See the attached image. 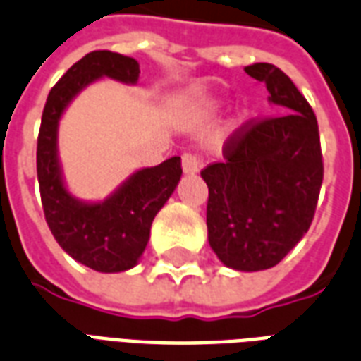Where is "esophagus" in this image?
Segmentation results:
<instances>
[{"instance_id": "esophagus-1", "label": "esophagus", "mask_w": 361, "mask_h": 361, "mask_svg": "<svg viewBox=\"0 0 361 361\" xmlns=\"http://www.w3.org/2000/svg\"><path fill=\"white\" fill-rule=\"evenodd\" d=\"M202 166V162L197 155H192V153H185V155L181 157V169L185 174H197Z\"/></svg>"}]
</instances>
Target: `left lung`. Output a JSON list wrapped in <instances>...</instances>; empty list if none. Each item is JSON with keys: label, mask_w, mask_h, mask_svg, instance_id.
I'll list each match as a JSON object with an SVG mask.
<instances>
[{"label": "left lung", "mask_w": 361, "mask_h": 361, "mask_svg": "<svg viewBox=\"0 0 361 361\" xmlns=\"http://www.w3.org/2000/svg\"><path fill=\"white\" fill-rule=\"evenodd\" d=\"M265 81L284 114L250 123L229 137L225 161L206 166L208 242L242 272L279 265L309 231L324 180L316 115L290 77L272 64L244 68Z\"/></svg>", "instance_id": "obj_1"}]
</instances>
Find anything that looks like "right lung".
<instances>
[{
	"label": "right lung",
	"instance_id": "1",
	"mask_svg": "<svg viewBox=\"0 0 361 361\" xmlns=\"http://www.w3.org/2000/svg\"><path fill=\"white\" fill-rule=\"evenodd\" d=\"M140 66L119 52L94 51L66 71L47 98L37 137V180L52 236L66 254L98 272L137 265L151 224L180 183L181 159L132 172L104 200H81L68 189L59 155V126L70 104L92 82L114 79L136 85Z\"/></svg>",
	"mask_w": 361,
	"mask_h": 361
}]
</instances>
